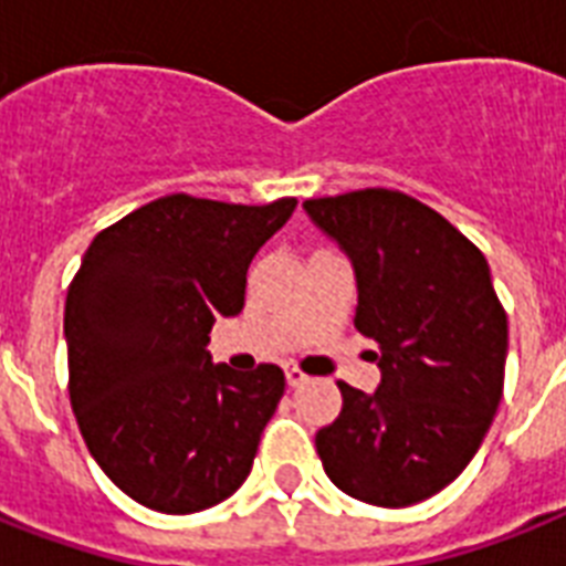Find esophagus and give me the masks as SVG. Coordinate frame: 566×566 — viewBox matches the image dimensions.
<instances>
[{
	"label": "esophagus",
	"instance_id": "obj_1",
	"mask_svg": "<svg viewBox=\"0 0 566 566\" xmlns=\"http://www.w3.org/2000/svg\"><path fill=\"white\" fill-rule=\"evenodd\" d=\"M284 378H287L291 387H302V384L307 380V375L302 369H296V366H287V369H284Z\"/></svg>",
	"mask_w": 566,
	"mask_h": 566
}]
</instances>
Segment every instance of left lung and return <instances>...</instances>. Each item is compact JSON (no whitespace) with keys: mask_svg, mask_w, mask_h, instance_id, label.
<instances>
[{"mask_svg":"<svg viewBox=\"0 0 566 566\" xmlns=\"http://www.w3.org/2000/svg\"><path fill=\"white\" fill-rule=\"evenodd\" d=\"M307 218L346 252L355 325L375 339L380 384L339 380L343 412L316 433L328 480L348 497L403 509L457 480L503 398L509 319L489 261L412 197L366 188L305 200Z\"/></svg>","mask_w":566,"mask_h":566,"instance_id":"8db88e82","label":"left lung"}]
</instances>
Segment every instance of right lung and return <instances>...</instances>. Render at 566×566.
Wrapping results in <instances>:
<instances>
[{
  "instance_id": "1",
  "label": "right lung",
  "mask_w": 566,
  "mask_h": 566,
  "mask_svg": "<svg viewBox=\"0 0 566 566\" xmlns=\"http://www.w3.org/2000/svg\"><path fill=\"white\" fill-rule=\"evenodd\" d=\"M293 209L159 197L98 232L69 284L72 410L101 471L142 506L203 512L250 476L284 371H235L206 346L214 319L243 311L250 261Z\"/></svg>"
}]
</instances>
